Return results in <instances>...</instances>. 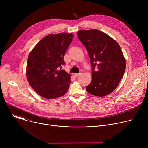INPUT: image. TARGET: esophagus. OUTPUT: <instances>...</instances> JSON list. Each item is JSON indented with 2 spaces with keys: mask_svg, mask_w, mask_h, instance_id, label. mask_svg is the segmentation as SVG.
Wrapping results in <instances>:
<instances>
[{
  "mask_svg": "<svg viewBox=\"0 0 148 148\" xmlns=\"http://www.w3.org/2000/svg\"><path fill=\"white\" fill-rule=\"evenodd\" d=\"M80 75V74H77V73H75L73 74V76L75 78V77H77L78 76H79Z\"/></svg>",
  "mask_w": 148,
  "mask_h": 148,
  "instance_id": "obj_1",
  "label": "esophagus"
}]
</instances>
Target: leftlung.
<instances>
[{
    "label": "left lung",
    "mask_w": 148,
    "mask_h": 148,
    "mask_svg": "<svg viewBox=\"0 0 148 148\" xmlns=\"http://www.w3.org/2000/svg\"><path fill=\"white\" fill-rule=\"evenodd\" d=\"M86 47L92 67V81L86 90L98 97L112 93L122 78L126 61L117 42L108 34L96 29L77 33Z\"/></svg>",
    "instance_id": "left-lung-1"
}]
</instances>
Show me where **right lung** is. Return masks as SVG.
Masks as SVG:
<instances>
[{
    "label": "right lung",
    "instance_id": "add662e5",
    "mask_svg": "<svg viewBox=\"0 0 148 148\" xmlns=\"http://www.w3.org/2000/svg\"><path fill=\"white\" fill-rule=\"evenodd\" d=\"M71 33L50 34L42 38L30 53L26 76L31 87L41 97L51 99L64 95L70 84V76L61 66L73 40Z\"/></svg>",
    "mask_w": 148,
    "mask_h": 148
}]
</instances>
